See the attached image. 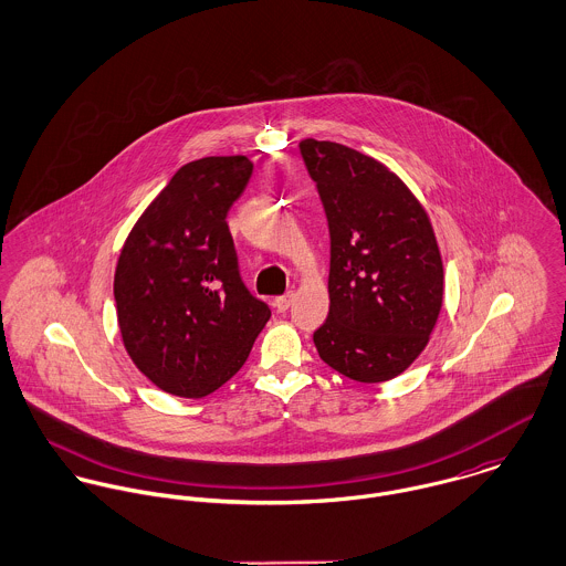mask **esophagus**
<instances>
[{"label":"esophagus","mask_w":566,"mask_h":566,"mask_svg":"<svg viewBox=\"0 0 566 566\" xmlns=\"http://www.w3.org/2000/svg\"><path fill=\"white\" fill-rule=\"evenodd\" d=\"M292 301H294V292H287V294H283V296H279V298H274V307H276V312H287L290 310V305H292Z\"/></svg>","instance_id":"esophagus-1"}]
</instances>
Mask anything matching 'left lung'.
Segmentation results:
<instances>
[{
    "label": "left lung",
    "instance_id": "left-lung-1",
    "mask_svg": "<svg viewBox=\"0 0 566 566\" xmlns=\"http://www.w3.org/2000/svg\"><path fill=\"white\" fill-rule=\"evenodd\" d=\"M298 148L331 235V305L314 344L353 381H390L422 353L442 307L444 270L429 216L384 163L333 142Z\"/></svg>",
    "mask_w": 566,
    "mask_h": 566
}]
</instances>
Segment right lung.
<instances>
[{"label": "right lung", "instance_id": "obj_1", "mask_svg": "<svg viewBox=\"0 0 566 566\" xmlns=\"http://www.w3.org/2000/svg\"><path fill=\"white\" fill-rule=\"evenodd\" d=\"M250 174L242 155L182 165L119 252L113 294L122 339L167 395L216 392L270 321V307L243 285L227 224Z\"/></svg>", "mask_w": 566, "mask_h": 566}]
</instances>
